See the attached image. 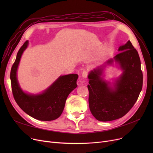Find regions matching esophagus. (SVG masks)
<instances>
[{"label":"esophagus","mask_w":153,"mask_h":153,"mask_svg":"<svg viewBox=\"0 0 153 153\" xmlns=\"http://www.w3.org/2000/svg\"><path fill=\"white\" fill-rule=\"evenodd\" d=\"M87 75H88V72L87 71H84L82 74V77L84 78H86L87 76ZM80 83L82 84H86V80H80Z\"/></svg>","instance_id":"1"}]
</instances>
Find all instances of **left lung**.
<instances>
[{
	"mask_svg": "<svg viewBox=\"0 0 153 153\" xmlns=\"http://www.w3.org/2000/svg\"><path fill=\"white\" fill-rule=\"evenodd\" d=\"M118 50L121 52L114 59L123 72L115 81L114 87L101 76L105 64L113 63L112 59L91 71L88 75L89 108L100 121H110L123 117L135 105L142 91L143 75L137 50L128 41Z\"/></svg>",
	"mask_w": 153,
	"mask_h": 153,
	"instance_id": "1",
	"label": "left lung"
}]
</instances>
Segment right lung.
I'll use <instances>...</instances> for the list:
<instances>
[{"instance_id":"right-lung-1","label":"right lung","mask_w":153,"mask_h":153,"mask_svg":"<svg viewBox=\"0 0 153 153\" xmlns=\"http://www.w3.org/2000/svg\"><path fill=\"white\" fill-rule=\"evenodd\" d=\"M26 41L18 50L11 69L10 78L13 97L20 108L32 117L39 121H53L61 116L69 93L77 87V74L61 76L42 94H30L22 90L16 72L20 58L28 46Z\"/></svg>"}]
</instances>
